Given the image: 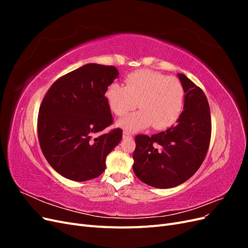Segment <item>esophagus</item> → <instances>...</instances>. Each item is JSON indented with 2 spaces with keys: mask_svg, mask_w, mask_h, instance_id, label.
<instances>
[{
  "mask_svg": "<svg viewBox=\"0 0 248 248\" xmlns=\"http://www.w3.org/2000/svg\"><path fill=\"white\" fill-rule=\"evenodd\" d=\"M132 138V134L129 131H124L123 132V139H131Z\"/></svg>",
  "mask_w": 248,
  "mask_h": 248,
  "instance_id": "obj_1",
  "label": "esophagus"
}]
</instances>
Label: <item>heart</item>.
<instances>
[{"instance_id":"heart-1","label":"heart","mask_w":248,"mask_h":248,"mask_svg":"<svg viewBox=\"0 0 248 248\" xmlns=\"http://www.w3.org/2000/svg\"><path fill=\"white\" fill-rule=\"evenodd\" d=\"M184 98V88L178 78L150 70L131 72L125 78V87L111 84L106 92L108 106L118 117L125 116L138 102L140 110L118 122L129 132L151 125L157 130L169 128L181 115Z\"/></svg>"}]
</instances>
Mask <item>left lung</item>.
Segmentation results:
<instances>
[{
	"mask_svg": "<svg viewBox=\"0 0 248 248\" xmlns=\"http://www.w3.org/2000/svg\"><path fill=\"white\" fill-rule=\"evenodd\" d=\"M182 114L177 124L151 137H136L133 171L155 188H171L187 181L204 161L211 140V115L202 90L182 73Z\"/></svg>",
	"mask_w": 248,
	"mask_h": 248,
	"instance_id": "8db88e82",
	"label": "left lung"
}]
</instances>
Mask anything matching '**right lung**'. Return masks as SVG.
Instances as JSON below:
<instances>
[{
	"mask_svg": "<svg viewBox=\"0 0 248 248\" xmlns=\"http://www.w3.org/2000/svg\"><path fill=\"white\" fill-rule=\"evenodd\" d=\"M119 76L114 66L90 63L58 78L39 108L37 130L42 153L60 175L82 182L100 176L123 131L99 134L114 122L106 99Z\"/></svg>",
	"mask_w": 248,
	"mask_h": 248,
	"instance_id": "right-lung-1",
	"label": "right lung"
}]
</instances>
